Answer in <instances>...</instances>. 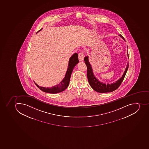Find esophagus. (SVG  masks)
<instances>
[{"label": "esophagus", "mask_w": 149, "mask_h": 149, "mask_svg": "<svg viewBox=\"0 0 149 149\" xmlns=\"http://www.w3.org/2000/svg\"><path fill=\"white\" fill-rule=\"evenodd\" d=\"M84 57H85V55H84V53L83 52H80L79 53V60L80 61H82L84 60Z\"/></svg>", "instance_id": "obj_1"}]
</instances>
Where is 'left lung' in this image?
<instances>
[{"label": "left lung", "mask_w": 149, "mask_h": 149, "mask_svg": "<svg viewBox=\"0 0 149 149\" xmlns=\"http://www.w3.org/2000/svg\"><path fill=\"white\" fill-rule=\"evenodd\" d=\"M119 36L125 41L124 38L121 35H119ZM127 48L128 47L127 46ZM127 56L128 57V50L127 52ZM84 61L87 67V77L89 83L93 90L100 93L111 92L116 90L120 86V85H121L123 79H124L125 74L127 73V70H128V66H129V63H128L127 64V66L125 68L124 74L122 75V77L120 78L119 79L116 81V82L114 83L111 84H107L106 85V84L102 83L100 81H99L95 76L93 71L92 67L89 62L88 56H87L85 57L84 58Z\"/></svg>", "instance_id": "left-lung-1"}]
</instances>
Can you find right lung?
I'll list each match as a JSON object with an SVG mask.
<instances>
[{
    "label": "right lung",
    "mask_w": 149,
    "mask_h": 149,
    "mask_svg": "<svg viewBox=\"0 0 149 149\" xmlns=\"http://www.w3.org/2000/svg\"><path fill=\"white\" fill-rule=\"evenodd\" d=\"M42 29L43 28L41 29L40 31H38L37 33L39 32L41 30H42ZM79 63L78 54L77 53H75L70 58L68 69L67 70L66 73L65 74V77L63 79L58 85H56L54 86L51 87H45L38 86V85H37L35 83L38 88L44 92L50 93H57L63 92L69 86L71 73L72 72L74 67Z\"/></svg>",
    "instance_id": "obj_1"
}]
</instances>
